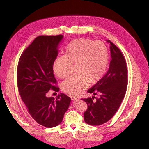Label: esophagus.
Returning <instances> with one entry per match:
<instances>
[{"label": "esophagus", "instance_id": "esophagus-1", "mask_svg": "<svg viewBox=\"0 0 149 149\" xmlns=\"http://www.w3.org/2000/svg\"><path fill=\"white\" fill-rule=\"evenodd\" d=\"M71 100H72V101H75V100H77L78 99V98H77V97H72V96L71 97Z\"/></svg>", "mask_w": 149, "mask_h": 149}]
</instances>
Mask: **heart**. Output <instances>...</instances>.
Listing matches in <instances>:
<instances>
[{
    "instance_id": "obj_1",
    "label": "heart",
    "mask_w": 149,
    "mask_h": 149,
    "mask_svg": "<svg viewBox=\"0 0 149 149\" xmlns=\"http://www.w3.org/2000/svg\"><path fill=\"white\" fill-rule=\"evenodd\" d=\"M77 65L78 73L62 83V88L66 93L78 95L86 89L90 82H95L105 74L109 65L107 47L101 41L79 38L72 41L67 46L65 54L58 56L53 69L59 78H66Z\"/></svg>"
}]
</instances>
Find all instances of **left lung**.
<instances>
[{"mask_svg":"<svg viewBox=\"0 0 149 149\" xmlns=\"http://www.w3.org/2000/svg\"><path fill=\"white\" fill-rule=\"evenodd\" d=\"M107 42L110 44L111 57L109 69L87 91L94 96L82 99L88 105L84 114V121L92 125L102 124L114 116L124 99L128 82L126 61L122 52L110 40Z\"/></svg>","mask_w":149,"mask_h":149,"instance_id":"obj_1","label":"left lung"}]
</instances>
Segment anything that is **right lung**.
Listing matches in <instances>:
<instances>
[{
    "label": "right lung",
    "instance_id": "1",
    "mask_svg": "<svg viewBox=\"0 0 149 149\" xmlns=\"http://www.w3.org/2000/svg\"><path fill=\"white\" fill-rule=\"evenodd\" d=\"M62 35L39 36L21 55L17 65V83L19 94L31 117L47 128L59 125L67 111L71 99L61 93L48 98L47 93L54 86L53 65L58 54V45Z\"/></svg>",
    "mask_w": 149,
    "mask_h": 149
}]
</instances>
